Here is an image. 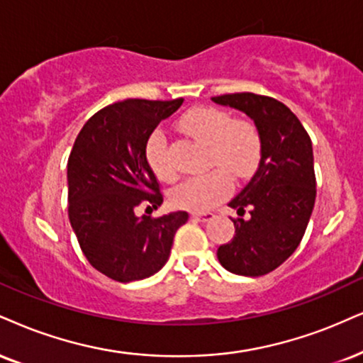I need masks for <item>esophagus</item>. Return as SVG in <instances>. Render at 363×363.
<instances>
[{
  "label": "esophagus",
  "mask_w": 363,
  "mask_h": 363,
  "mask_svg": "<svg viewBox=\"0 0 363 363\" xmlns=\"http://www.w3.org/2000/svg\"><path fill=\"white\" fill-rule=\"evenodd\" d=\"M191 217L199 222H208V220H212L216 216H213L212 212H191Z\"/></svg>",
  "instance_id": "1"
}]
</instances>
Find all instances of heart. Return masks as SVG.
I'll list each match as a JSON object with an SVG mask.
<instances>
[{"mask_svg": "<svg viewBox=\"0 0 363 363\" xmlns=\"http://www.w3.org/2000/svg\"><path fill=\"white\" fill-rule=\"evenodd\" d=\"M180 129L210 146V163L222 169L189 178L172 191L173 205L205 212L230 195L232 178H245L261 160V134L250 121H234L217 107H195L180 119ZM146 160L156 177L172 182L177 177L164 133L155 131L146 143Z\"/></svg>", "mask_w": 363, "mask_h": 363, "instance_id": "1", "label": "heart"}]
</instances>
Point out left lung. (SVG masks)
Masks as SVG:
<instances>
[{"label":"left lung","instance_id":"left-lung-1","mask_svg":"<svg viewBox=\"0 0 363 363\" xmlns=\"http://www.w3.org/2000/svg\"><path fill=\"white\" fill-rule=\"evenodd\" d=\"M213 102L242 111L261 134V161L229 207L250 218H234L235 235L217 250L227 271L257 277L279 267L296 250L316 199L313 147L306 129L288 106L252 92L223 94Z\"/></svg>","mask_w":363,"mask_h":363}]
</instances>
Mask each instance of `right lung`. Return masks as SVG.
Masks as SVG:
<instances>
[{"label": "right lung", "mask_w": 363, "mask_h": 363, "mask_svg": "<svg viewBox=\"0 0 363 363\" xmlns=\"http://www.w3.org/2000/svg\"><path fill=\"white\" fill-rule=\"evenodd\" d=\"M183 99H128L97 111L75 138L67 163L69 218L92 267L119 283L145 279L164 266L186 212L136 216L160 207L163 194L146 160V143Z\"/></svg>", "instance_id": "obj_1"}]
</instances>
